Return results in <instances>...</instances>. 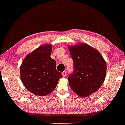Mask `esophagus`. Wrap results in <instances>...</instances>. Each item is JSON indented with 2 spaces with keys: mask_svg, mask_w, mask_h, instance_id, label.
<instances>
[{
  "mask_svg": "<svg viewBox=\"0 0 125 125\" xmlns=\"http://www.w3.org/2000/svg\"><path fill=\"white\" fill-rule=\"evenodd\" d=\"M62 76L63 77H65L66 75V73L65 72V71H64V72L62 73Z\"/></svg>",
  "mask_w": 125,
  "mask_h": 125,
  "instance_id": "1",
  "label": "esophagus"
}]
</instances>
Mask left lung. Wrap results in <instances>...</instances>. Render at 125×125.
<instances>
[{"instance_id": "obj_1", "label": "left lung", "mask_w": 125, "mask_h": 125, "mask_svg": "<svg viewBox=\"0 0 125 125\" xmlns=\"http://www.w3.org/2000/svg\"><path fill=\"white\" fill-rule=\"evenodd\" d=\"M68 47L74 66L73 73L67 78L69 85L77 95L87 97L97 91L105 81L106 61L99 51L87 44Z\"/></svg>"}]
</instances>
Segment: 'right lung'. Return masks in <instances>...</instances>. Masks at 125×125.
Segmentation results:
<instances>
[{"instance_id": "obj_1", "label": "right lung", "mask_w": 125, "mask_h": 125, "mask_svg": "<svg viewBox=\"0 0 125 125\" xmlns=\"http://www.w3.org/2000/svg\"><path fill=\"white\" fill-rule=\"evenodd\" d=\"M52 45L44 44L26 55L20 67L22 83L34 95L44 96L54 90L61 73L56 69V61L51 58Z\"/></svg>"}]
</instances>
